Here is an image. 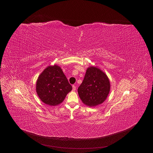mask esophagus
Returning <instances> with one entry per match:
<instances>
[{"instance_id":"esophagus-1","label":"esophagus","mask_w":153,"mask_h":153,"mask_svg":"<svg viewBox=\"0 0 153 153\" xmlns=\"http://www.w3.org/2000/svg\"><path fill=\"white\" fill-rule=\"evenodd\" d=\"M76 86H75V85H73V91H74L76 90Z\"/></svg>"}]
</instances>
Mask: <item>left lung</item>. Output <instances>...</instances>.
I'll use <instances>...</instances> for the list:
<instances>
[{
    "mask_svg": "<svg viewBox=\"0 0 153 153\" xmlns=\"http://www.w3.org/2000/svg\"><path fill=\"white\" fill-rule=\"evenodd\" d=\"M110 91V82L106 74L96 67L87 68L85 77L78 88L82 102L88 106L102 103Z\"/></svg>",
    "mask_w": 153,
    "mask_h": 153,
    "instance_id": "obj_1",
    "label": "left lung"
}]
</instances>
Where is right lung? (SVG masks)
<instances>
[{"mask_svg": "<svg viewBox=\"0 0 153 153\" xmlns=\"http://www.w3.org/2000/svg\"><path fill=\"white\" fill-rule=\"evenodd\" d=\"M71 90V85L61 68L56 65L47 67L36 82L38 96L43 103L50 106L61 103Z\"/></svg>", "mask_w": 153, "mask_h": 153, "instance_id": "obj_1", "label": "right lung"}]
</instances>
